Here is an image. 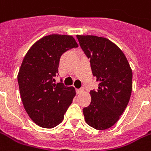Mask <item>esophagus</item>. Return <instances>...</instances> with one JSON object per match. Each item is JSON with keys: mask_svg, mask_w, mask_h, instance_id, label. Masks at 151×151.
Instances as JSON below:
<instances>
[{"mask_svg": "<svg viewBox=\"0 0 151 151\" xmlns=\"http://www.w3.org/2000/svg\"><path fill=\"white\" fill-rule=\"evenodd\" d=\"M83 91H84V89L80 88V89H77V90H76V91H77V93H78V94H81V92H83Z\"/></svg>", "mask_w": 151, "mask_h": 151, "instance_id": "34e87169", "label": "esophagus"}]
</instances>
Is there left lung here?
Returning a JSON list of instances; mask_svg holds the SVG:
<instances>
[{
    "mask_svg": "<svg viewBox=\"0 0 151 151\" xmlns=\"http://www.w3.org/2000/svg\"><path fill=\"white\" fill-rule=\"evenodd\" d=\"M85 55L90 59L93 75L99 81L98 91H91V101L83 109L84 119L96 129H106L123 113L133 88V72L127 57L106 38L77 35Z\"/></svg>",
    "mask_w": 151,
    "mask_h": 151,
    "instance_id": "1",
    "label": "left lung"
}]
</instances>
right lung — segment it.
<instances>
[{"mask_svg":"<svg viewBox=\"0 0 151 151\" xmlns=\"http://www.w3.org/2000/svg\"><path fill=\"white\" fill-rule=\"evenodd\" d=\"M77 47L71 35H46L33 44L23 59L18 74L21 98L29 117L40 127L60 124L76 95L73 87L53 81L60 56Z\"/></svg>","mask_w":151,"mask_h":151,"instance_id":"add662e5","label":"right lung"}]
</instances>
